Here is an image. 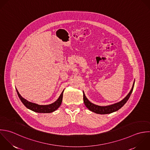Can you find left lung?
Here are the masks:
<instances>
[{
	"instance_id": "left-lung-1",
	"label": "left lung",
	"mask_w": 150,
	"mask_h": 150,
	"mask_svg": "<svg viewBox=\"0 0 150 150\" xmlns=\"http://www.w3.org/2000/svg\"><path fill=\"white\" fill-rule=\"evenodd\" d=\"M134 81L132 86V88L131 89V91H130V92L128 93V95L121 101L110 105H108V106H98L96 105H95L93 103H92V102H91L86 97L84 92H83V102L85 103V105L86 106V107L91 111L97 113V114H100V115H105V114H110L112 113L113 112H116L118 110H119L121 108H122L125 104L127 102V100H129L132 92L134 88Z\"/></svg>"
}]
</instances>
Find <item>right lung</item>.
I'll use <instances>...</instances> for the list:
<instances>
[{
	"label": "right lung",
	"mask_w": 150,
	"mask_h": 150,
	"mask_svg": "<svg viewBox=\"0 0 150 150\" xmlns=\"http://www.w3.org/2000/svg\"><path fill=\"white\" fill-rule=\"evenodd\" d=\"M64 91L62 92L61 94L59 96L58 99L54 102V103L50 104V105H38L35 103H33L31 102L28 101L24 98H23L19 92H18L17 89H16V91L17 93V95L21 101V102L23 103V105L28 109L37 112V113H52L54 111H55L61 105L62 100V97H63V92Z\"/></svg>",
	"instance_id": "add662e5"
}]
</instances>
